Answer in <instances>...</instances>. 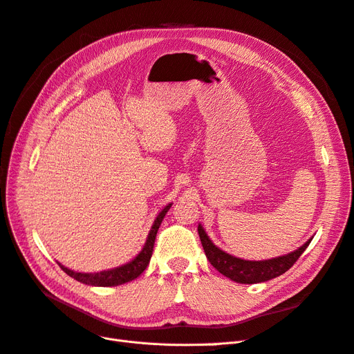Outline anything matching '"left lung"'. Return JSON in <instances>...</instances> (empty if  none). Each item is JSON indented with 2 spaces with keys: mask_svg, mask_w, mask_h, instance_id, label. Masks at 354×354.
I'll return each mask as SVG.
<instances>
[{
  "mask_svg": "<svg viewBox=\"0 0 354 354\" xmlns=\"http://www.w3.org/2000/svg\"><path fill=\"white\" fill-rule=\"evenodd\" d=\"M198 233L201 238V243L203 246V251H205V255L209 260V263L216 267L221 274L229 277V279H232L233 282L248 283V285L270 281L273 277L283 274L286 270L291 269L294 263L299 259V255L306 251L308 243L313 239L310 238L304 245L299 246L298 250L281 257H276V259L251 261V260L238 259V257H233L220 250L218 246L214 245V242L209 239L207 232L203 230L201 224L198 226Z\"/></svg>",
  "mask_w": 354,
  "mask_h": 354,
  "instance_id": "1",
  "label": "left lung"
}]
</instances>
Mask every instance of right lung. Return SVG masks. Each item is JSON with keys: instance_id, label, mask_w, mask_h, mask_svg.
<instances>
[{"instance_id": "obj_1", "label": "right lung", "mask_w": 354, "mask_h": 354, "mask_svg": "<svg viewBox=\"0 0 354 354\" xmlns=\"http://www.w3.org/2000/svg\"><path fill=\"white\" fill-rule=\"evenodd\" d=\"M171 205H173V203H168V205L164 207V209L158 214L151 230H149L147 239L143 245L142 251L138 252L134 259L131 261H128L127 264L115 267V269H111V270L97 272V273H80V272H73V270L68 269V267L62 266L60 263H59V266L62 267L63 272L69 274L71 277H73L75 281H78L85 285H91V286H118V285L134 281L136 277H138L146 270L149 261H151L158 229L160 226V223H162L165 214L171 208Z\"/></svg>"}]
</instances>
